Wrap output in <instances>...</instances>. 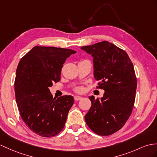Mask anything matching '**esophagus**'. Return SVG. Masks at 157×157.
<instances>
[{
  "label": "esophagus",
  "instance_id": "esophagus-1",
  "mask_svg": "<svg viewBox=\"0 0 157 157\" xmlns=\"http://www.w3.org/2000/svg\"><path fill=\"white\" fill-rule=\"evenodd\" d=\"M74 98H75V100L76 101H78L81 100L82 97H79V96H75V97H74Z\"/></svg>",
  "mask_w": 157,
  "mask_h": 157
}]
</instances>
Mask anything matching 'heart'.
I'll return each mask as SVG.
<instances>
[{
	"instance_id": "1",
	"label": "heart",
	"mask_w": 157,
	"mask_h": 157,
	"mask_svg": "<svg viewBox=\"0 0 157 157\" xmlns=\"http://www.w3.org/2000/svg\"><path fill=\"white\" fill-rule=\"evenodd\" d=\"M82 90H83V89H82V87H78V88H77V89H76V91L78 92V93H81V92L82 91Z\"/></svg>"
}]
</instances>
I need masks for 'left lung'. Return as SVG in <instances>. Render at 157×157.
Returning <instances> with one entry per match:
<instances>
[{"mask_svg": "<svg viewBox=\"0 0 157 157\" xmlns=\"http://www.w3.org/2000/svg\"><path fill=\"white\" fill-rule=\"evenodd\" d=\"M93 58L94 77L99 81L103 97H89L92 105L85 117L86 124L97 135H112L131 116L137 81L127 53L108 41L81 48Z\"/></svg>", "mask_w": 157, "mask_h": 157, "instance_id": "obj_1", "label": "left lung"}]
</instances>
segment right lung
Here are the masks:
<instances>
[{
  "instance_id": "1",
  "label": "right lung",
  "mask_w": 157,
  "mask_h": 157,
  "mask_svg": "<svg viewBox=\"0 0 157 157\" xmlns=\"http://www.w3.org/2000/svg\"><path fill=\"white\" fill-rule=\"evenodd\" d=\"M76 52L35 46L18 63L14 82L18 111L28 128L41 136H54L62 131L74 104L71 95L53 98L49 88L60 81L63 64Z\"/></svg>"
}]
</instances>
